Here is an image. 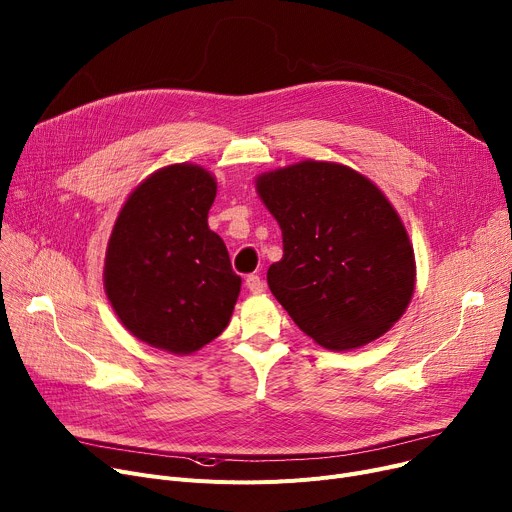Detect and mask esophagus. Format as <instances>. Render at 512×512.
<instances>
[{
	"label": "esophagus",
	"instance_id": "34e87169",
	"mask_svg": "<svg viewBox=\"0 0 512 512\" xmlns=\"http://www.w3.org/2000/svg\"><path fill=\"white\" fill-rule=\"evenodd\" d=\"M245 286H247V290H249L251 294H261V292H265V282H263L259 276H249L247 282H245Z\"/></svg>",
	"mask_w": 512,
	"mask_h": 512
}]
</instances>
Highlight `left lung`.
Listing matches in <instances>:
<instances>
[{
  "mask_svg": "<svg viewBox=\"0 0 512 512\" xmlns=\"http://www.w3.org/2000/svg\"><path fill=\"white\" fill-rule=\"evenodd\" d=\"M255 189L282 228L269 290L313 342L356 350L401 319L416 290V257L377 185L346 164L300 160L261 173Z\"/></svg>",
  "mask_w": 512,
  "mask_h": 512,
  "instance_id": "left-lung-1",
  "label": "left lung"
}]
</instances>
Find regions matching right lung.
<instances>
[{
  "label": "right lung",
  "mask_w": 512,
  "mask_h": 512,
  "mask_svg": "<svg viewBox=\"0 0 512 512\" xmlns=\"http://www.w3.org/2000/svg\"><path fill=\"white\" fill-rule=\"evenodd\" d=\"M216 177L199 164L158 168L135 187L105 255V292L140 342L193 354L230 323L241 292L222 238L210 230Z\"/></svg>",
  "instance_id": "1"
}]
</instances>
